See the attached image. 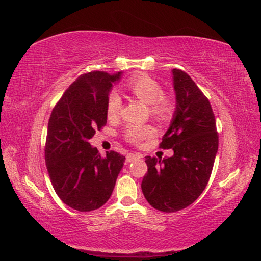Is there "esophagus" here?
<instances>
[{
  "label": "esophagus",
  "instance_id": "1",
  "mask_svg": "<svg viewBox=\"0 0 261 261\" xmlns=\"http://www.w3.org/2000/svg\"><path fill=\"white\" fill-rule=\"evenodd\" d=\"M140 158H142V154H140V153H127L125 157V163L126 164L131 163V162H134L135 159H140Z\"/></svg>",
  "mask_w": 261,
  "mask_h": 261
}]
</instances>
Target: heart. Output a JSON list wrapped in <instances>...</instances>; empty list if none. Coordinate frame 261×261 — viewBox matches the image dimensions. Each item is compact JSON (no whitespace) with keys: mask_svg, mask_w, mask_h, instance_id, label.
<instances>
[{"mask_svg":"<svg viewBox=\"0 0 261 261\" xmlns=\"http://www.w3.org/2000/svg\"><path fill=\"white\" fill-rule=\"evenodd\" d=\"M127 88L137 98L150 105V112L154 118L159 120H167L169 118L173 111V105L168 98L163 96V88L157 81L147 75H140L127 83ZM120 109L121 97L118 93L112 92L109 95L107 104L109 118H114L118 115ZM152 135L153 129L150 125H130L124 131L125 139L135 145H139Z\"/></svg>","mask_w":261,"mask_h":261,"instance_id":"1","label":"heart"}]
</instances>
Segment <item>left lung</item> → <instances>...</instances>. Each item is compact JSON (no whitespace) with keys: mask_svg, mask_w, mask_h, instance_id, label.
I'll use <instances>...</instances> for the list:
<instances>
[{"mask_svg":"<svg viewBox=\"0 0 261 261\" xmlns=\"http://www.w3.org/2000/svg\"><path fill=\"white\" fill-rule=\"evenodd\" d=\"M176 109L160 148L173 157H146L141 182L148 203L166 213L187 207L206 187L219 148L214 113L207 97L190 76L173 69Z\"/></svg>","mask_w":261,"mask_h":261,"instance_id":"8db88e82","label":"left lung"}]
</instances>
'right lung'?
<instances>
[{"instance_id":"1","label":"right lung","mask_w":261,"mask_h":261,"mask_svg":"<svg viewBox=\"0 0 261 261\" xmlns=\"http://www.w3.org/2000/svg\"><path fill=\"white\" fill-rule=\"evenodd\" d=\"M122 71L83 74L63 94L48 122L45 159L54 190L69 207L90 212L108 202L125 157H102L88 140L107 124V104Z\"/></svg>"}]
</instances>
